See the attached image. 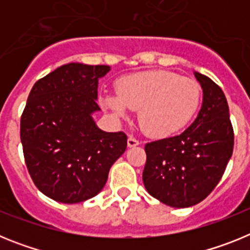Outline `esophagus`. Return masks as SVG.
<instances>
[{"label": "esophagus", "instance_id": "34e87169", "mask_svg": "<svg viewBox=\"0 0 250 250\" xmlns=\"http://www.w3.org/2000/svg\"><path fill=\"white\" fill-rule=\"evenodd\" d=\"M139 144H140V141L136 140V139L132 138V136H129V139H127V146L135 147V146H138Z\"/></svg>", "mask_w": 250, "mask_h": 250}]
</instances>
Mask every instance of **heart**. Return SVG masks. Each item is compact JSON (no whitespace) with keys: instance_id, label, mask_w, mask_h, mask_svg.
Wrapping results in <instances>:
<instances>
[{"instance_id":"heart-1","label":"heart","mask_w":250,"mask_h":250,"mask_svg":"<svg viewBox=\"0 0 250 250\" xmlns=\"http://www.w3.org/2000/svg\"><path fill=\"white\" fill-rule=\"evenodd\" d=\"M118 95L105 94L103 105L116 118L139 111V124L151 138H167L185 127L200 105L202 90L190 77L165 70L135 72L119 79Z\"/></svg>"}]
</instances>
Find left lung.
<instances>
[{"instance_id":"obj_1","label":"left lung","mask_w":250,"mask_h":250,"mask_svg":"<svg viewBox=\"0 0 250 250\" xmlns=\"http://www.w3.org/2000/svg\"><path fill=\"white\" fill-rule=\"evenodd\" d=\"M194 76L203 89L195 120L180 135L145 145V189L173 208H189L204 200L233 154L234 134L224 92L205 75L194 71Z\"/></svg>"}]
</instances>
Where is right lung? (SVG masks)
<instances>
[{
  "instance_id": "1",
  "label": "right lung",
  "mask_w": 250,
  "mask_h": 250,
  "mask_svg": "<svg viewBox=\"0 0 250 250\" xmlns=\"http://www.w3.org/2000/svg\"><path fill=\"white\" fill-rule=\"evenodd\" d=\"M106 65L70 62L37 81L21 118V143L35 185L65 204L85 202L105 187L110 167L124 154V132L96 125L99 80Z\"/></svg>"
}]
</instances>
